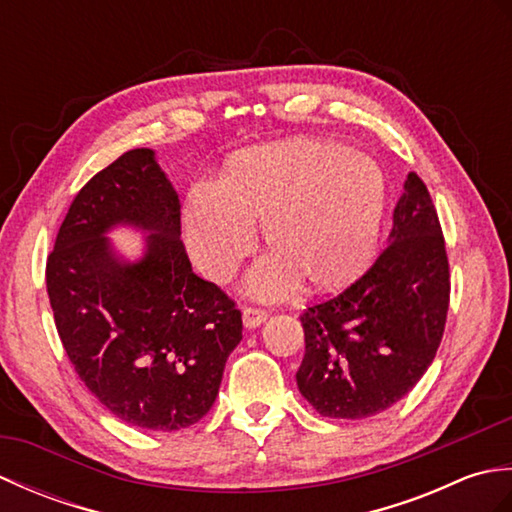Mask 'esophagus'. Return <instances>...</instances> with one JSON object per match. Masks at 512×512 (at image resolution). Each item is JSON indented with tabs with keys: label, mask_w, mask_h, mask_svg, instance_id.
<instances>
[{
	"label": "esophagus",
	"mask_w": 512,
	"mask_h": 512,
	"mask_svg": "<svg viewBox=\"0 0 512 512\" xmlns=\"http://www.w3.org/2000/svg\"><path fill=\"white\" fill-rule=\"evenodd\" d=\"M242 317H244V325L246 328H259L266 319H268V312L266 310H259V308H250V306H244L242 310Z\"/></svg>",
	"instance_id": "34e87169"
}]
</instances>
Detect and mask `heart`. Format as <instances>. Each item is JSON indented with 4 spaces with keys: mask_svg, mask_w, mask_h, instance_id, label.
<instances>
[{
    "mask_svg": "<svg viewBox=\"0 0 512 512\" xmlns=\"http://www.w3.org/2000/svg\"><path fill=\"white\" fill-rule=\"evenodd\" d=\"M385 178L376 162L339 143L295 138L239 151L220 182L193 184L184 233L193 262L224 281L255 248V222L275 250L248 277L279 297L306 277L312 288L347 284L376 242Z\"/></svg>",
    "mask_w": 512,
    "mask_h": 512,
    "instance_id": "heart-1",
    "label": "heart"
}]
</instances>
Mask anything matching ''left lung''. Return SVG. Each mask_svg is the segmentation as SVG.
I'll return each mask as SVG.
<instances>
[{
    "instance_id": "left-lung-1",
    "label": "left lung",
    "mask_w": 512,
    "mask_h": 512,
    "mask_svg": "<svg viewBox=\"0 0 512 512\" xmlns=\"http://www.w3.org/2000/svg\"><path fill=\"white\" fill-rule=\"evenodd\" d=\"M449 257L436 206L409 173L394 226L372 268L301 314L297 385L325 418L361 420L416 387L436 358L449 312Z\"/></svg>"
}]
</instances>
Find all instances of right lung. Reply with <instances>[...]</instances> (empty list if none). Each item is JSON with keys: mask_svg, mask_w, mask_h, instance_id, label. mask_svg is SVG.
I'll use <instances>...</instances> for the list:
<instances>
[{"mask_svg": "<svg viewBox=\"0 0 512 512\" xmlns=\"http://www.w3.org/2000/svg\"><path fill=\"white\" fill-rule=\"evenodd\" d=\"M149 230L146 255L118 260L104 233ZM54 325L70 363L116 418L178 431L213 407L242 312L193 273L180 200L151 149H132L76 193L46 264Z\"/></svg>", "mask_w": 512, "mask_h": 512, "instance_id": "obj_1", "label": "right lung"}]
</instances>
